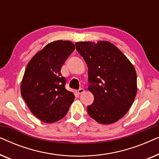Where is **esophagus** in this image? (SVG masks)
<instances>
[{
    "label": "esophagus",
    "instance_id": "obj_1",
    "mask_svg": "<svg viewBox=\"0 0 159 159\" xmlns=\"http://www.w3.org/2000/svg\"><path fill=\"white\" fill-rule=\"evenodd\" d=\"M84 92V90L83 88H80V90H78L76 91V93H77V95H81L82 93H83Z\"/></svg>",
    "mask_w": 159,
    "mask_h": 159
}]
</instances>
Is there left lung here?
Segmentation results:
<instances>
[{
  "label": "left lung",
  "mask_w": 159,
  "mask_h": 159,
  "mask_svg": "<svg viewBox=\"0 0 159 159\" xmlns=\"http://www.w3.org/2000/svg\"><path fill=\"white\" fill-rule=\"evenodd\" d=\"M76 49L88 67V90L94 101L87 108L98 123L109 125L125 116L137 94V74L129 59L108 41L78 42Z\"/></svg>",
  "instance_id": "obj_1"
}]
</instances>
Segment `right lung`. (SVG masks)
<instances>
[{"mask_svg":"<svg viewBox=\"0 0 159 159\" xmlns=\"http://www.w3.org/2000/svg\"><path fill=\"white\" fill-rule=\"evenodd\" d=\"M70 41L52 42L37 53L25 69L21 94L31 112L46 123L61 119L75 100L65 88L66 79L61 69L75 51Z\"/></svg>","mask_w":159,"mask_h":159,"instance_id":"add662e5","label":"right lung"}]
</instances>
